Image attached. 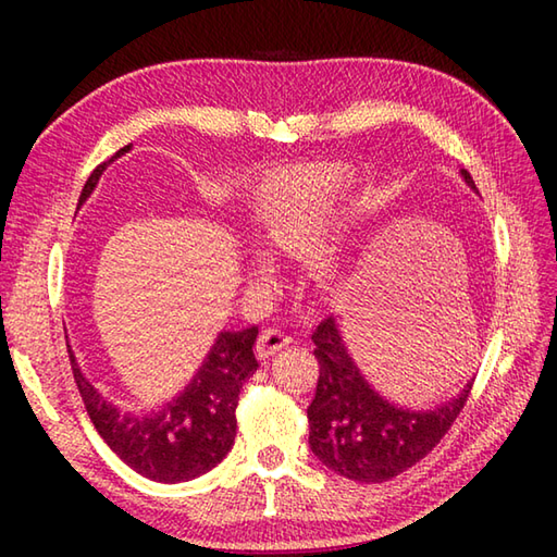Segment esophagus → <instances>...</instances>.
<instances>
[{"label": "esophagus", "instance_id": "obj_1", "mask_svg": "<svg viewBox=\"0 0 557 557\" xmlns=\"http://www.w3.org/2000/svg\"><path fill=\"white\" fill-rule=\"evenodd\" d=\"M289 342H292V337L282 333V330L268 327V330H263V333H260V337L256 342V357L260 361H265V359L272 357V354H277L282 347H287Z\"/></svg>", "mask_w": 557, "mask_h": 557}]
</instances>
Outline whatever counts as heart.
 Segmentation results:
<instances>
[{
    "mask_svg": "<svg viewBox=\"0 0 557 557\" xmlns=\"http://www.w3.org/2000/svg\"><path fill=\"white\" fill-rule=\"evenodd\" d=\"M349 184L330 170H301L268 182L251 206V232L268 253L304 256L306 277L315 285H333L342 272L345 230L330 224L345 208ZM265 256H256L253 275L268 280Z\"/></svg>",
    "mask_w": 557,
    "mask_h": 557,
    "instance_id": "obj_1",
    "label": "heart"
}]
</instances>
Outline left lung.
<instances>
[{
	"mask_svg": "<svg viewBox=\"0 0 557 557\" xmlns=\"http://www.w3.org/2000/svg\"><path fill=\"white\" fill-rule=\"evenodd\" d=\"M461 176L474 188L467 170ZM321 366L309 413V445L335 474L359 483H383L417 465L443 441L469 397L471 383L433 409H407L385 399L366 381L339 335L333 315L311 335Z\"/></svg>",
	"mask_w": 557,
	"mask_h": 557,
	"instance_id": "8db88e82",
	"label": "left lung"
}]
</instances>
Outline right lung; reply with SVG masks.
Returning a JSON list of instances; mask_svg holds the SVG:
<instances>
[{
	"instance_id": "1",
	"label": "right lung",
	"mask_w": 557,
	"mask_h": 557,
	"mask_svg": "<svg viewBox=\"0 0 557 557\" xmlns=\"http://www.w3.org/2000/svg\"><path fill=\"white\" fill-rule=\"evenodd\" d=\"M128 150L132 146H124L116 156L96 168L83 186L78 206L86 203L108 164ZM256 337V325L239 330V333L224 330L210 347L191 383L168 405H162V409L144 413V417L112 405L83 375L71 349L69 359L88 417L112 453L136 474L150 481L182 483L203 476L232 449L236 435L234 411L239 405L242 385L258 369L253 354Z\"/></svg>"
}]
</instances>
